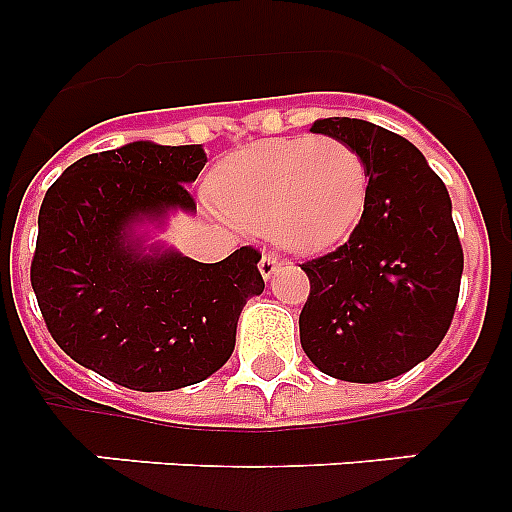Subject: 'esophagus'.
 Here are the masks:
<instances>
[{
  "label": "esophagus",
  "instance_id": "1",
  "mask_svg": "<svg viewBox=\"0 0 512 512\" xmlns=\"http://www.w3.org/2000/svg\"><path fill=\"white\" fill-rule=\"evenodd\" d=\"M279 266H282V259H279L277 253H264V256H261V261H259L261 277L271 279V277H274V271H277Z\"/></svg>",
  "mask_w": 512,
  "mask_h": 512
}]
</instances>
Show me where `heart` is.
I'll return each mask as SVG.
<instances>
[{
  "mask_svg": "<svg viewBox=\"0 0 512 512\" xmlns=\"http://www.w3.org/2000/svg\"><path fill=\"white\" fill-rule=\"evenodd\" d=\"M215 194L233 223L271 233L287 251L318 253L346 241L361 220L369 171L343 140H269L230 158Z\"/></svg>",
  "mask_w": 512,
  "mask_h": 512,
  "instance_id": "b5f03b06",
  "label": "heart"
}]
</instances>
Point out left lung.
I'll return each mask as SVG.
<instances>
[{
	"instance_id": "obj_1",
	"label": "left lung",
	"mask_w": 512,
	"mask_h": 512,
	"mask_svg": "<svg viewBox=\"0 0 512 512\" xmlns=\"http://www.w3.org/2000/svg\"><path fill=\"white\" fill-rule=\"evenodd\" d=\"M310 130L361 153L369 194L348 241L300 264L310 279L300 343L328 377H400L436 351L454 320L464 251L451 197L423 153L392 130L351 117L315 120Z\"/></svg>"
}]
</instances>
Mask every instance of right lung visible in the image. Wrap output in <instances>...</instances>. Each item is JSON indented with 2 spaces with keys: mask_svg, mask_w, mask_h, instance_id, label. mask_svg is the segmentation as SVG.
Segmentation results:
<instances>
[{
  "mask_svg": "<svg viewBox=\"0 0 512 512\" xmlns=\"http://www.w3.org/2000/svg\"><path fill=\"white\" fill-rule=\"evenodd\" d=\"M200 146L128 143L58 176L38 215L30 284L45 328L76 361L138 392H169L215 374L235 348L238 315L264 292L261 253L200 264L143 253L133 225L194 212L184 184L205 169Z\"/></svg>",
  "mask_w": 512,
  "mask_h": 512,
  "instance_id": "obj_1",
  "label": "right lung"
}]
</instances>
